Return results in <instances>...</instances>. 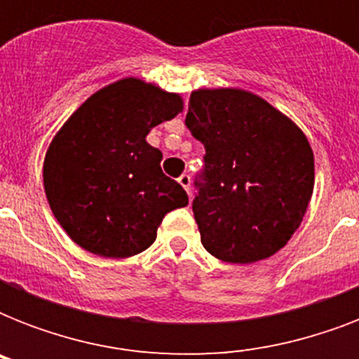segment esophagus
Wrapping results in <instances>:
<instances>
[{
    "label": "esophagus",
    "mask_w": 359,
    "mask_h": 359,
    "mask_svg": "<svg viewBox=\"0 0 359 359\" xmlns=\"http://www.w3.org/2000/svg\"><path fill=\"white\" fill-rule=\"evenodd\" d=\"M179 184L182 186V188H184L186 191H188V194H190V186H191V177L188 173H184V175H180L179 177Z\"/></svg>",
    "instance_id": "obj_1"
}]
</instances>
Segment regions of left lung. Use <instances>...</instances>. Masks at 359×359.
I'll list each match as a JSON object with an SVG mask.
<instances>
[{"mask_svg":"<svg viewBox=\"0 0 359 359\" xmlns=\"http://www.w3.org/2000/svg\"><path fill=\"white\" fill-rule=\"evenodd\" d=\"M186 126L205 145L191 208L205 250L251 264L300 227L315 184L309 141L289 117L242 89H199Z\"/></svg>","mask_w":359,"mask_h":359,"instance_id":"left-lung-1","label":"left lung"}]
</instances>
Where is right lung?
<instances>
[{"label": "right lung", "instance_id": "add662e5", "mask_svg": "<svg viewBox=\"0 0 359 359\" xmlns=\"http://www.w3.org/2000/svg\"><path fill=\"white\" fill-rule=\"evenodd\" d=\"M182 111V98L124 78L89 97L63 124L44 158L53 216L83 250L124 259L156 240L158 225L188 196L147 143L156 124Z\"/></svg>", "mask_w": 359, "mask_h": 359}]
</instances>
